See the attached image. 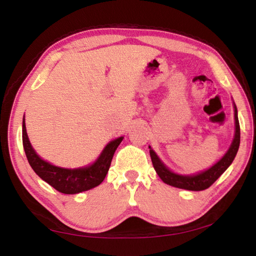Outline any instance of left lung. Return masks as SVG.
I'll list each match as a JSON object with an SVG mask.
<instances>
[{"mask_svg":"<svg viewBox=\"0 0 256 256\" xmlns=\"http://www.w3.org/2000/svg\"><path fill=\"white\" fill-rule=\"evenodd\" d=\"M234 116H235V134H234L232 142L230 146H229V149L227 150V152L224 154L214 164H212L210 168H208L206 170L198 172L196 174L182 175L170 170V168L162 162V159L158 157V154L154 152V149L149 146L150 157L154 164V168L164 183L174 186V188L188 190H203L210 188V186L224 174V170L230 166L234 159L236 157L238 148H240V122H238L237 107L235 105V102H234Z\"/></svg>","mask_w":256,"mask_h":256,"instance_id":"8db88e82","label":"left lung"}]
</instances>
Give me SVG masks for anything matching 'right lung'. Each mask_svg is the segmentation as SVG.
I'll return each instance as SVG.
<instances>
[{"label":"right lung","instance_id":"add662e5","mask_svg":"<svg viewBox=\"0 0 256 256\" xmlns=\"http://www.w3.org/2000/svg\"><path fill=\"white\" fill-rule=\"evenodd\" d=\"M123 138L124 136H120L107 144L92 164L79 168H63L46 162L37 154L29 141L24 116L22 120V144L29 164L42 180L64 194H78L100 184L105 180L112 156Z\"/></svg>","mask_w":256,"mask_h":256}]
</instances>
